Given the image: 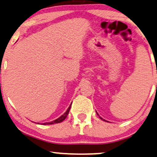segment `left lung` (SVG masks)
<instances>
[{"instance_id": "left-lung-1", "label": "left lung", "mask_w": 157, "mask_h": 157, "mask_svg": "<svg viewBox=\"0 0 157 157\" xmlns=\"http://www.w3.org/2000/svg\"><path fill=\"white\" fill-rule=\"evenodd\" d=\"M100 117V119H101V120H104V121H105V122H106V120H104V119H102L101 117Z\"/></svg>"}]
</instances>
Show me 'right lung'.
<instances>
[{"label":"right lung","mask_w":157,"mask_h":157,"mask_svg":"<svg viewBox=\"0 0 157 157\" xmlns=\"http://www.w3.org/2000/svg\"><path fill=\"white\" fill-rule=\"evenodd\" d=\"M71 106H72V104H70V106H69V108L67 109V110L66 111V112L64 113V114L61 115V116L60 117H59L58 119H56V120H53L52 121V122H45V123H43V124H55V123H60L61 122H63L65 119H66V117H67V115H68L69 112V110H70V108H71Z\"/></svg>","instance_id":"add662e5"}]
</instances>
